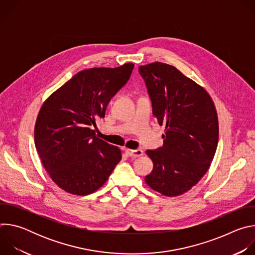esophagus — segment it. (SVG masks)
I'll return each mask as SVG.
<instances>
[{
    "mask_svg": "<svg viewBox=\"0 0 255 255\" xmlns=\"http://www.w3.org/2000/svg\"><path fill=\"white\" fill-rule=\"evenodd\" d=\"M126 154L130 157H138L143 155V151L141 149H126Z\"/></svg>",
    "mask_w": 255,
    "mask_h": 255,
    "instance_id": "1",
    "label": "esophagus"
}]
</instances>
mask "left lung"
<instances>
[{"label": "left lung", "instance_id": "1", "mask_svg": "<svg viewBox=\"0 0 255 255\" xmlns=\"http://www.w3.org/2000/svg\"><path fill=\"white\" fill-rule=\"evenodd\" d=\"M139 72L152 101L153 116L164 126L163 145L147 150L153 169L146 184L166 197L190 191L208 171L214 158L219 123L208 92L176 67L153 62Z\"/></svg>", "mask_w": 255, "mask_h": 255}]
</instances>
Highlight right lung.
<instances>
[{"instance_id":"add662e5","label":"right lung","mask_w":255,"mask_h":255,"mask_svg":"<svg viewBox=\"0 0 255 255\" xmlns=\"http://www.w3.org/2000/svg\"><path fill=\"white\" fill-rule=\"evenodd\" d=\"M134 64L81 70L42 104L34 128L41 162L63 191L87 196L99 190L121 160L119 147L96 136L111 98L128 82Z\"/></svg>"}]
</instances>
